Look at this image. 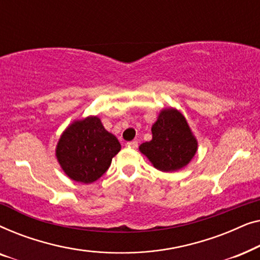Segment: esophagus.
<instances>
[{
    "label": "esophagus",
    "instance_id": "34e87169",
    "mask_svg": "<svg viewBox=\"0 0 260 260\" xmlns=\"http://www.w3.org/2000/svg\"><path fill=\"white\" fill-rule=\"evenodd\" d=\"M126 145L131 149H136L138 147V142L137 141H131V142H127Z\"/></svg>",
    "mask_w": 260,
    "mask_h": 260
}]
</instances>
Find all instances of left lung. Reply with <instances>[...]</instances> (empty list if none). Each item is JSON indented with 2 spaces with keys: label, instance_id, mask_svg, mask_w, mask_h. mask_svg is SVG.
<instances>
[{
  "label": "left lung",
  "instance_id": "obj_1",
  "mask_svg": "<svg viewBox=\"0 0 260 260\" xmlns=\"http://www.w3.org/2000/svg\"><path fill=\"white\" fill-rule=\"evenodd\" d=\"M152 140L140 150L161 172H176L186 167L198 149L186 118L174 109H165L151 127Z\"/></svg>",
  "mask_w": 260,
  "mask_h": 260
}]
</instances>
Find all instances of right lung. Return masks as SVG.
Returning <instances> with one entry per match:
<instances>
[{"label":"right lung","instance_id":"right-lung-1","mask_svg":"<svg viewBox=\"0 0 260 260\" xmlns=\"http://www.w3.org/2000/svg\"><path fill=\"white\" fill-rule=\"evenodd\" d=\"M120 143L98 117L77 120L67 127L56 147V158L66 175L77 182L97 181L118 154Z\"/></svg>","mask_w":260,"mask_h":260}]
</instances>
